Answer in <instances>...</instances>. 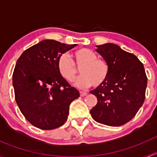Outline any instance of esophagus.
<instances>
[{"instance_id": "34e87169", "label": "esophagus", "mask_w": 157, "mask_h": 157, "mask_svg": "<svg viewBox=\"0 0 157 157\" xmlns=\"http://www.w3.org/2000/svg\"><path fill=\"white\" fill-rule=\"evenodd\" d=\"M86 94H87V93H86V92L80 91V96H86Z\"/></svg>"}]
</instances>
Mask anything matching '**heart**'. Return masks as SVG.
Segmentation results:
<instances>
[{"label": "heart", "instance_id": "heart-1", "mask_svg": "<svg viewBox=\"0 0 157 157\" xmlns=\"http://www.w3.org/2000/svg\"><path fill=\"white\" fill-rule=\"evenodd\" d=\"M73 61L66 55H61L58 60V70L61 76L69 82H74L78 75L80 68V78L76 84L81 88L98 87L108 79L110 74V66L105 60L98 58L93 51L88 48H79L72 54Z\"/></svg>", "mask_w": 157, "mask_h": 157}]
</instances>
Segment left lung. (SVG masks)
<instances>
[{
    "label": "left lung",
    "instance_id": "8db88e82",
    "mask_svg": "<svg viewBox=\"0 0 157 157\" xmlns=\"http://www.w3.org/2000/svg\"><path fill=\"white\" fill-rule=\"evenodd\" d=\"M97 47L96 51L110 66V74L102 85L90 92L97 98L90 114L101 124L123 125L135 116L144 102L147 77L144 64L115 44Z\"/></svg>",
    "mask_w": 157,
    "mask_h": 157
}]
</instances>
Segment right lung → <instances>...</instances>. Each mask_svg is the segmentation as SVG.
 Wrapping results in <instances>:
<instances>
[{
    "instance_id": "1",
    "label": "right lung",
    "mask_w": 157,
    "mask_h": 157,
    "mask_svg": "<svg viewBox=\"0 0 157 157\" xmlns=\"http://www.w3.org/2000/svg\"><path fill=\"white\" fill-rule=\"evenodd\" d=\"M76 45L46 39L26 49L17 60L13 74L15 100L35 127L52 130L63 125L70 104L80 96L58 66L60 57Z\"/></svg>"
}]
</instances>
